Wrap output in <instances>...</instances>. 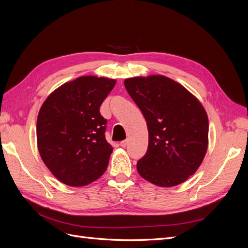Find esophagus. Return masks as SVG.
<instances>
[{
    "label": "esophagus",
    "mask_w": 248,
    "mask_h": 248,
    "mask_svg": "<svg viewBox=\"0 0 248 248\" xmlns=\"http://www.w3.org/2000/svg\"><path fill=\"white\" fill-rule=\"evenodd\" d=\"M127 145H128V140H122L121 142H120V146H121L122 148H125Z\"/></svg>",
    "instance_id": "esophagus-1"
}]
</instances>
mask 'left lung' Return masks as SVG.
Wrapping results in <instances>:
<instances>
[{
	"mask_svg": "<svg viewBox=\"0 0 248 248\" xmlns=\"http://www.w3.org/2000/svg\"><path fill=\"white\" fill-rule=\"evenodd\" d=\"M127 92L144 115L149 131L139 174L157 186L185 182L198 170L208 149L207 112L196 96L164 76L124 80Z\"/></svg>",
	"mask_w": 248,
	"mask_h": 248,
	"instance_id": "1",
	"label": "left lung"
}]
</instances>
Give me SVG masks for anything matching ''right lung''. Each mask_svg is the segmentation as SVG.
<instances>
[{
    "label": "right lung",
    "instance_id": "right-lung-1",
    "mask_svg": "<svg viewBox=\"0 0 248 248\" xmlns=\"http://www.w3.org/2000/svg\"><path fill=\"white\" fill-rule=\"evenodd\" d=\"M116 79L79 77L51 92L37 118V147L60 182L86 186L108 166L112 147L106 140L107 120L99 111Z\"/></svg>",
    "mask_w": 248,
    "mask_h": 248
}]
</instances>
